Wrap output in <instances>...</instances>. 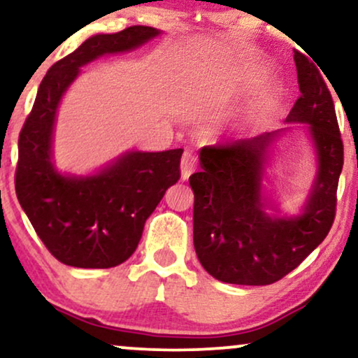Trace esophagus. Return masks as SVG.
I'll list each match as a JSON object with an SVG mask.
<instances>
[{"label": "esophagus", "instance_id": "1", "mask_svg": "<svg viewBox=\"0 0 358 358\" xmlns=\"http://www.w3.org/2000/svg\"><path fill=\"white\" fill-rule=\"evenodd\" d=\"M194 169H196V160H194V157L192 154L185 152L182 157V165H180V170H182V178L188 180L189 175L194 171Z\"/></svg>", "mask_w": 358, "mask_h": 358}]
</instances>
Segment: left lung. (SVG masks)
I'll return each mask as SVG.
<instances>
[{
    "mask_svg": "<svg viewBox=\"0 0 358 358\" xmlns=\"http://www.w3.org/2000/svg\"><path fill=\"white\" fill-rule=\"evenodd\" d=\"M294 64L301 96L287 122L306 124L317 164L303 211L282 214L264 188L275 141L292 127L203 147V170L189 176L194 250L203 268L219 282L250 287L278 282L326 239L334 222L344 165L334 103L317 64L299 52Z\"/></svg>",
    "mask_w": 358,
    "mask_h": 358,
    "instance_id": "8db88e82",
    "label": "left lung"
}]
</instances>
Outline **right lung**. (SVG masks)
Segmentation results:
<instances>
[{
	"label": "right lung",
	"mask_w": 358,
	"mask_h": 358,
	"mask_svg": "<svg viewBox=\"0 0 358 358\" xmlns=\"http://www.w3.org/2000/svg\"><path fill=\"white\" fill-rule=\"evenodd\" d=\"M162 32L132 26L88 37L47 71L21 134L16 194L37 236L62 264L111 268L139 244L147 217L180 180L183 149L124 152L90 175L62 173L54 162V129L60 101L82 66L106 54L134 50Z\"/></svg>",
	"instance_id": "right-lung-1"
}]
</instances>
